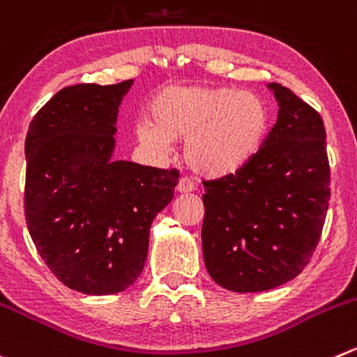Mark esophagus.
Listing matches in <instances>:
<instances>
[{
  "label": "esophagus",
  "instance_id": "1",
  "mask_svg": "<svg viewBox=\"0 0 357 357\" xmlns=\"http://www.w3.org/2000/svg\"><path fill=\"white\" fill-rule=\"evenodd\" d=\"M176 190H178V193H190L195 190V186H193V183L190 181V179L186 178H181L179 179L178 186H176Z\"/></svg>",
  "mask_w": 357,
  "mask_h": 357
}]
</instances>
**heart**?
<instances>
[{
    "instance_id": "obj_1",
    "label": "heart",
    "mask_w": 357,
    "mask_h": 357,
    "mask_svg": "<svg viewBox=\"0 0 357 357\" xmlns=\"http://www.w3.org/2000/svg\"><path fill=\"white\" fill-rule=\"evenodd\" d=\"M139 143L165 148L184 139L183 157L195 174L225 178L249 164L271 129V109L255 92L234 86H169L148 102Z\"/></svg>"
}]
</instances>
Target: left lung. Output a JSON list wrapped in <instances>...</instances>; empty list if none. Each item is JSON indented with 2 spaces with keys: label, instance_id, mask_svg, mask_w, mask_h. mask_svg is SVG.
Masks as SVG:
<instances>
[{
  "label": "left lung",
  "instance_id": "1",
  "mask_svg": "<svg viewBox=\"0 0 357 357\" xmlns=\"http://www.w3.org/2000/svg\"><path fill=\"white\" fill-rule=\"evenodd\" d=\"M278 122L245 167L204 181L202 252L216 284L259 293L310 261L330 204L326 130L319 113L279 83Z\"/></svg>",
  "mask_w": 357,
  "mask_h": 357
}]
</instances>
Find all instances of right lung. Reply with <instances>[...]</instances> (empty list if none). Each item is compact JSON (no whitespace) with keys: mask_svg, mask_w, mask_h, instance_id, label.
Wrapping results in <instances>:
<instances>
[{"mask_svg":"<svg viewBox=\"0 0 357 357\" xmlns=\"http://www.w3.org/2000/svg\"><path fill=\"white\" fill-rule=\"evenodd\" d=\"M130 85L64 86L26 136L27 230L52 274L85 295H113L136 282L151 223L179 179L176 169L112 158Z\"/></svg>","mask_w":357,"mask_h":357,"instance_id":"1","label":"right lung"}]
</instances>
